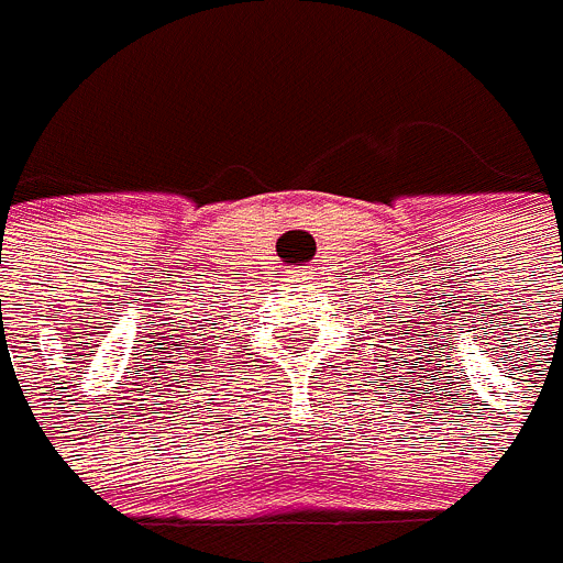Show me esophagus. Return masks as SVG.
Wrapping results in <instances>:
<instances>
[{"label":"esophagus","mask_w":563,"mask_h":563,"mask_svg":"<svg viewBox=\"0 0 563 563\" xmlns=\"http://www.w3.org/2000/svg\"><path fill=\"white\" fill-rule=\"evenodd\" d=\"M318 274L320 272L314 266H300V268H297V280L295 283H300L303 289H311V286H314V283L320 280Z\"/></svg>","instance_id":"34e87169"}]
</instances>
